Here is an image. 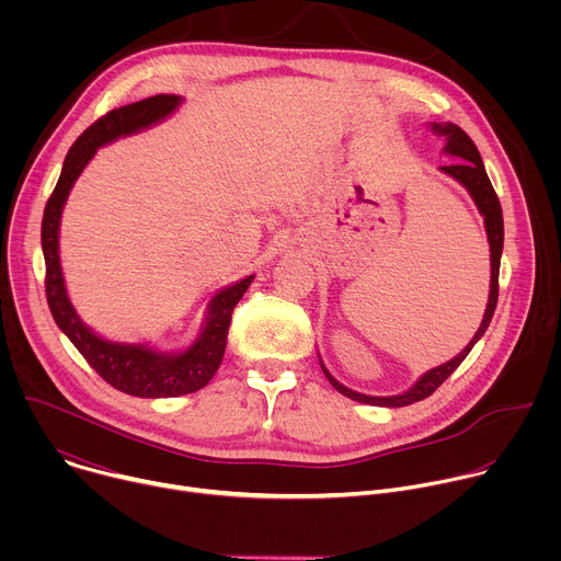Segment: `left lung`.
Wrapping results in <instances>:
<instances>
[{
	"label": "left lung",
	"mask_w": 561,
	"mask_h": 561,
	"mask_svg": "<svg viewBox=\"0 0 561 561\" xmlns=\"http://www.w3.org/2000/svg\"><path fill=\"white\" fill-rule=\"evenodd\" d=\"M433 128L442 135H446L448 144H446V152L457 157V162L450 167H442L444 173H448L450 178H455L459 184H463L468 188V193L472 195L479 213L484 215L486 221V232H489V244H491V295H489V306H486V314L484 322L479 327V331L474 333V337L470 340V344L450 362L428 370L411 390H407L404 394H392V397H373V394H362L355 392L346 386H342L322 364V370L327 375V379L333 383L335 390H340L342 394L355 399V402L362 404H373V407H388V409H399V407H409L415 402H422V399L431 397L450 375L453 370L466 359V355L470 353V348L477 344V340L482 337L491 324L495 306H497V295H500V260H502V249H504V217H502V206L497 199V193L486 175L482 154H479L474 141L457 126V124H433Z\"/></svg>",
	"instance_id": "1"
}]
</instances>
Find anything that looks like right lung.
<instances>
[{
  "mask_svg": "<svg viewBox=\"0 0 561 561\" xmlns=\"http://www.w3.org/2000/svg\"><path fill=\"white\" fill-rule=\"evenodd\" d=\"M178 95H154L115 108L100 117L95 124H91L70 146L64 159L61 175L46 202L42 219V249L46 262L44 286L55 324L66 333V337L84 355V359L95 368V373L104 381L133 397H180L204 388L221 364L232 310L255 277L251 275L242 282H237L234 286L213 297L204 333L188 351L180 355H159L146 346L106 342L79 322V317L75 314L68 301L59 266L57 230L61 208L70 193L72 182L84 171V167L91 162V157L102 144H108L119 135H128L159 122L162 117L171 115L178 108Z\"/></svg>",
  "mask_w": 561,
  "mask_h": 561,
  "instance_id": "obj_1",
  "label": "right lung"
}]
</instances>
